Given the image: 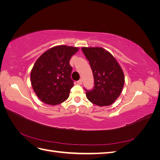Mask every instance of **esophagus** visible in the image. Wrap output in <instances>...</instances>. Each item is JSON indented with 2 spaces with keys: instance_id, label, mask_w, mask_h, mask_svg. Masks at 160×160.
Listing matches in <instances>:
<instances>
[{
  "instance_id": "obj_1",
  "label": "esophagus",
  "mask_w": 160,
  "mask_h": 160,
  "mask_svg": "<svg viewBox=\"0 0 160 160\" xmlns=\"http://www.w3.org/2000/svg\"><path fill=\"white\" fill-rule=\"evenodd\" d=\"M82 82H83V81H82V79H79V81H77V84H79V85H81L82 84Z\"/></svg>"
}]
</instances>
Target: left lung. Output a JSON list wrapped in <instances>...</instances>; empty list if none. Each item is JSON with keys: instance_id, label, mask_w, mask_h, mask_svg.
<instances>
[{"instance_id": "left-lung-1", "label": "left lung", "mask_w": 160, "mask_h": 160, "mask_svg": "<svg viewBox=\"0 0 160 160\" xmlns=\"http://www.w3.org/2000/svg\"><path fill=\"white\" fill-rule=\"evenodd\" d=\"M93 71V89L87 91L86 97L100 107L115 102L122 93L125 77L118 62L111 53L101 47H82Z\"/></svg>"}]
</instances>
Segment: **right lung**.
Listing matches in <instances>:
<instances>
[{
  "label": "right lung",
  "instance_id": "add662e5",
  "mask_svg": "<svg viewBox=\"0 0 160 160\" xmlns=\"http://www.w3.org/2000/svg\"><path fill=\"white\" fill-rule=\"evenodd\" d=\"M78 51V47L59 45L38 58L31 72V81L34 91L42 102L55 105L69 98L74 85L69 61Z\"/></svg>",
  "mask_w": 160,
  "mask_h": 160
}]
</instances>
